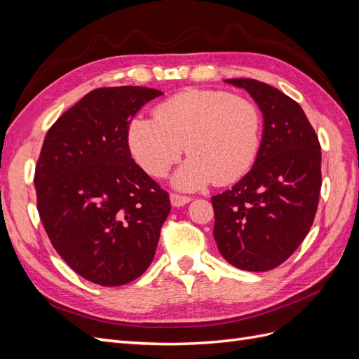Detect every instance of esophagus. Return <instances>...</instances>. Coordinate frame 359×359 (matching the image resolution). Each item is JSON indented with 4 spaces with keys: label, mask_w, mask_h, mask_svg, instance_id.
<instances>
[{
    "label": "esophagus",
    "mask_w": 359,
    "mask_h": 359,
    "mask_svg": "<svg viewBox=\"0 0 359 359\" xmlns=\"http://www.w3.org/2000/svg\"><path fill=\"white\" fill-rule=\"evenodd\" d=\"M191 201V198L189 196H182V194H177V193H170V203L175 208H180V206H184L186 203H189Z\"/></svg>",
    "instance_id": "obj_1"
}]
</instances>
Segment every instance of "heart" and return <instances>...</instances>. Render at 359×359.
<instances>
[{
    "instance_id": "obj_1",
    "label": "heart",
    "mask_w": 359,
    "mask_h": 359,
    "mask_svg": "<svg viewBox=\"0 0 359 359\" xmlns=\"http://www.w3.org/2000/svg\"><path fill=\"white\" fill-rule=\"evenodd\" d=\"M260 132L262 118L252 100L222 90H187L160 103L154 118H133L127 142L153 177H165L186 149L190 157L172 184L193 191L212 181L224 186L241 180L257 157Z\"/></svg>"
}]
</instances>
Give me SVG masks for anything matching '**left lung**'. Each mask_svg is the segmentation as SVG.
I'll return each instance as SVG.
<instances>
[{
	"label": "left lung",
	"instance_id": "1",
	"mask_svg": "<svg viewBox=\"0 0 359 359\" xmlns=\"http://www.w3.org/2000/svg\"><path fill=\"white\" fill-rule=\"evenodd\" d=\"M245 90L264 118L253 168L231 190L211 198L214 240L231 265L274 269L295 252L316 215L320 145L302 107L268 83L224 79Z\"/></svg>",
	"mask_w": 359,
	"mask_h": 359
}]
</instances>
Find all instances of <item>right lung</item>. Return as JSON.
<instances>
[{
  "mask_svg": "<svg viewBox=\"0 0 359 359\" xmlns=\"http://www.w3.org/2000/svg\"><path fill=\"white\" fill-rule=\"evenodd\" d=\"M163 93L97 88L46 133L36 166L37 210L49 240L73 271L100 286L142 276L156 255L169 196L130 154L127 128Z\"/></svg>",
  "mask_w": 359,
  "mask_h": 359,
  "instance_id": "right-lung-1",
  "label": "right lung"
}]
</instances>
